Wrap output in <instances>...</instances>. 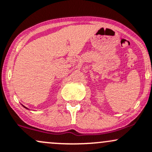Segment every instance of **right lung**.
<instances>
[{"label": "right lung", "instance_id": "add662e5", "mask_svg": "<svg viewBox=\"0 0 152 152\" xmlns=\"http://www.w3.org/2000/svg\"><path fill=\"white\" fill-rule=\"evenodd\" d=\"M23 107H25V108H26V109H28V108H27V107H24V105H23ZM28 110H29V109H28Z\"/></svg>", "mask_w": 152, "mask_h": 152}]
</instances>
